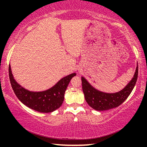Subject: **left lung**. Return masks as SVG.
<instances>
[{
	"instance_id": "1",
	"label": "left lung",
	"mask_w": 147,
	"mask_h": 147,
	"mask_svg": "<svg viewBox=\"0 0 147 147\" xmlns=\"http://www.w3.org/2000/svg\"><path fill=\"white\" fill-rule=\"evenodd\" d=\"M9 79L12 88L19 100L25 106L40 112H53L61 106L64 94L73 74L60 80L55 86L43 92H30L16 82L12 73L11 65L9 66Z\"/></svg>"
}]
</instances>
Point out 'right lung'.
I'll return each instance as SVG.
<instances>
[{
	"label": "right lung",
	"instance_id": "obj_1",
	"mask_svg": "<svg viewBox=\"0 0 147 147\" xmlns=\"http://www.w3.org/2000/svg\"><path fill=\"white\" fill-rule=\"evenodd\" d=\"M138 78V67H136L134 77L129 84L119 92L114 94L104 93L98 91L90 85L85 78H82V89L87 103L94 110L98 111L112 109L118 107L130 95L135 86Z\"/></svg>",
	"mask_w": 147,
	"mask_h": 147
}]
</instances>
